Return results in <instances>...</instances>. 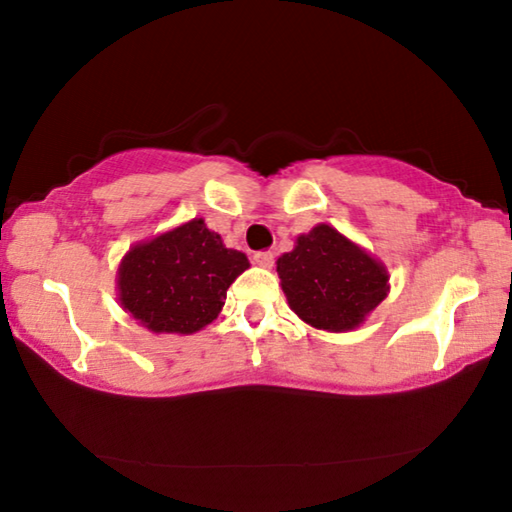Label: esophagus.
Returning a JSON list of instances; mask_svg holds the SVG:
<instances>
[{
  "instance_id": "34e87169",
  "label": "esophagus",
  "mask_w": 512,
  "mask_h": 512,
  "mask_svg": "<svg viewBox=\"0 0 512 512\" xmlns=\"http://www.w3.org/2000/svg\"><path fill=\"white\" fill-rule=\"evenodd\" d=\"M253 259H255V264L264 266V268H271L275 264V255L271 253V250H257Z\"/></svg>"
}]
</instances>
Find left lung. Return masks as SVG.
<instances>
[{"label": "left lung", "instance_id": "8db88e82", "mask_svg": "<svg viewBox=\"0 0 512 512\" xmlns=\"http://www.w3.org/2000/svg\"><path fill=\"white\" fill-rule=\"evenodd\" d=\"M289 307L311 327L348 332L388 291V273L366 250L320 223L277 259Z\"/></svg>", "mask_w": 512, "mask_h": 512}]
</instances>
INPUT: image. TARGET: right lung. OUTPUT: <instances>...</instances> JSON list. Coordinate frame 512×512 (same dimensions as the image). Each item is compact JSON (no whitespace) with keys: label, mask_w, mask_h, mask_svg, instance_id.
I'll list each match as a JSON object with an SVG mask.
<instances>
[{"label":"right lung","mask_w":512,"mask_h":512,"mask_svg":"<svg viewBox=\"0 0 512 512\" xmlns=\"http://www.w3.org/2000/svg\"><path fill=\"white\" fill-rule=\"evenodd\" d=\"M248 266L244 253L194 219L128 250L117 280L121 307L155 334H192L219 316Z\"/></svg>","instance_id":"1"}]
</instances>
